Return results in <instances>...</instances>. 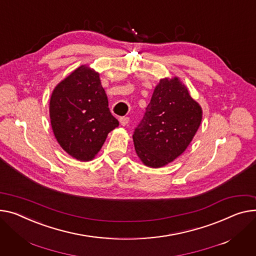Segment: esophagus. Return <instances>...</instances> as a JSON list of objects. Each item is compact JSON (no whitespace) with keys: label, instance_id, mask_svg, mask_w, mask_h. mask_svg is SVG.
<instances>
[{"label":"esophagus","instance_id":"obj_1","mask_svg":"<svg viewBox=\"0 0 256 256\" xmlns=\"http://www.w3.org/2000/svg\"><path fill=\"white\" fill-rule=\"evenodd\" d=\"M130 122V118L128 117H120L119 118V122H120V124L122 126H126Z\"/></svg>","mask_w":256,"mask_h":256}]
</instances>
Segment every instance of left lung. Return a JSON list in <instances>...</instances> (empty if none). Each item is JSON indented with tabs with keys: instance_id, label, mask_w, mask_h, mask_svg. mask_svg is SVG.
I'll return each mask as SVG.
<instances>
[{
	"instance_id": "8db88e82",
	"label": "left lung",
	"mask_w": 256,
	"mask_h": 256,
	"mask_svg": "<svg viewBox=\"0 0 256 256\" xmlns=\"http://www.w3.org/2000/svg\"><path fill=\"white\" fill-rule=\"evenodd\" d=\"M202 117L200 105L179 77L160 79L132 134L140 160L154 168L174 162L192 141Z\"/></svg>"
}]
</instances>
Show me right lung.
<instances>
[{
  "label": "right lung",
  "instance_id": "add662e5",
  "mask_svg": "<svg viewBox=\"0 0 256 256\" xmlns=\"http://www.w3.org/2000/svg\"><path fill=\"white\" fill-rule=\"evenodd\" d=\"M50 124L60 147L77 160L94 158L108 134L119 126L108 107L100 73L82 64L54 88Z\"/></svg>",
  "mask_w": 256,
  "mask_h": 256
}]
</instances>
